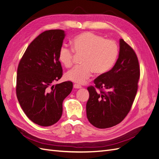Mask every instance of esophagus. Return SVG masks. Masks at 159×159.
Returning a JSON list of instances; mask_svg holds the SVG:
<instances>
[{
  "label": "esophagus",
  "instance_id": "esophagus-1",
  "mask_svg": "<svg viewBox=\"0 0 159 159\" xmlns=\"http://www.w3.org/2000/svg\"><path fill=\"white\" fill-rule=\"evenodd\" d=\"M74 88H75V89H80V88H81V85H78V84H74Z\"/></svg>",
  "mask_w": 159,
  "mask_h": 159
}]
</instances>
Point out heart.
Returning <instances> with one entry per match:
<instances>
[{"instance_id": "obj_1", "label": "heart", "mask_w": 159, "mask_h": 159, "mask_svg": "<svg viewBox=\"0 0 159 159\" xmlns=\"http://www.w3.org/2000/svg\"><path fill=\"white\" fill-rule=\"evenodd\" d=\"M72 48L61 46L58 57L61 63L66 68L73 64L75 52L83 55L81 63L68 71L65 78L73 82L84 84L92 75L106 73L115 64L119 54L117 43L107 40L93 32H87L76 36L72 40Z\"/></svg>"}]
</instances>
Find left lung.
Wrapping results in <instances>:
<instances>
[{
	"label": "left lung",
	"instance_id": "8db88e82",
	"mask_svg": "<svg viewBox=\"0 0 159 159\" xmlns=\"http://www.w3.org/2000/svg\"><path fill=\"white\" fill-rule=\"evenodd\" d=\"M139 76L140 68L135 52L120 39L119 57L113 68L94 80L95 87L101 89L100 93L93 86L88 88L89 98L86 113L89 123L99 129L121 123L131 108Z\"/></svg>",
	"mask_w": 159,
	"mask_h": 159
}]
</instances>
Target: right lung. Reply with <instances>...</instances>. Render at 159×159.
Returning <instances> with one entry per match:
<instances>
[{"label": "right lung", "instance_id": "1", "mask_svg": "<svg viewBox=\"0 0 159 159\" xmlns=\"http://www.w3.org/2000/svg\"><path fill=\"white\" fill-rule=\"evenodd\" d=\"M65 36L62 30L41 33L28 46L18 64L17 99L26 116L40 126L59 121L63 101L73 88L71 81L52 85L62 76L58 54Z\"/></svg>", "mask_w": 159, "mask_h": 159}]
</instances>
